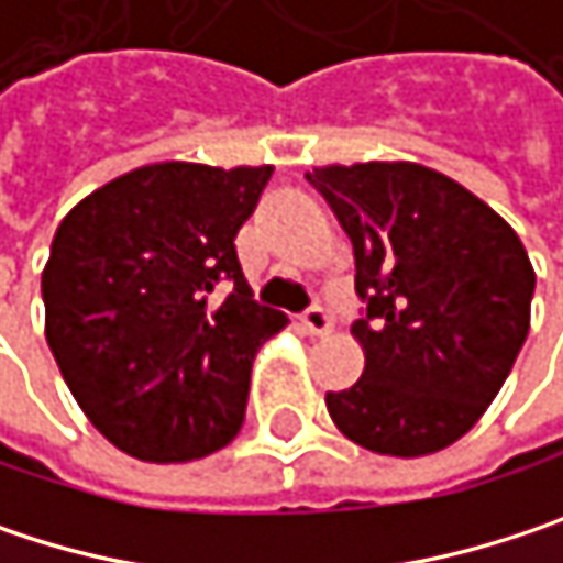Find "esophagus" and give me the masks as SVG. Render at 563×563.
<instances>
[{
    "mask_svg": "<svg viewBox=\"0 0 563 563\" xmlns=\"http://www.w3.org/2000/svg\"><path fill=\"white\" fill-rule=\"evenodd\" d=\"M302 329L309 332V335H329L332 332V316L322 309V306H309L306 312H302Z\"/></svg>",
    "mask_w": 563,
    "mask_h": 563,
    "instance_id": "34e87169",
    "label": "esophagus"
}]
</instances>
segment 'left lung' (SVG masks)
Segmentation results:
<instances>
[{
  "label": "left lung",
  "mask_w": 563,
  "mask_h": 563,
  "mask_svg": "<svg viewBox=\"0 0 563 563\" xmlns=\"http://www.w3.org/2000/svg\"><path fill=\"white\" fill-rule=\"evenodd\" d=\"M355 247L352 325L362 378L325 394L358 446L427 456L456 443L493 404L525 345L534 271L483 198L417 163L306 172Z\"/></svg>",
  "instance_id": "obj_1"
}]
</instances>
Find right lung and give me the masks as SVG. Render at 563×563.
Listing matches in <instances>:
<instances>
[{"mask_svg":"<svg viewBox=\"0 0 563 563\" xmlns=\"http://www.w3.org/2000/svg\"><path fill=\"white\" fill-rule=\"evenodd\" d=\"M271 175L156 163L90 191L57 224L45 339L117 450L188 463L238 437L254 355L286 325L254 299L234 247Z\"/></svg>","mask_w":563,"mask_h":563,"instance_id":"right-lung-1","label":"right lung"}]
</instances>
